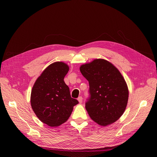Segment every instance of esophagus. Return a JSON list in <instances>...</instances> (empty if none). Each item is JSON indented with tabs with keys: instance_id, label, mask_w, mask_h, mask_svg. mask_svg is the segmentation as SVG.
Returning <instances> with one entry per match:
<instances>
[{
	"instance_id": "34e87169",
	"label": "esophagus",
	"mask_w": 157,
	"mask_h": 157,
	"mask_svg": "<svg viewBox=\"0 0 157 157\" xmlns=\"http://www.w3.org/2000/svg\"><path fill=\"white\" fill-rule=\"evenodd\" d=\"M78 101L79 102V103H82V102H83V98H82V97H79L78 98Z\"/></svg>"
}]
</instances>
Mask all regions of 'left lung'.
<instances>
[{
    "mask_svg": "<svg viewBox=\"0 0 157 157\" xmlns=\"http://www.w3.org/2000/svg\"><path fill=\"white\" fill-rule=\"evenodd\" d=\"M79 70L89 82L91 96L85 108L90 117L101 126L117 121L125 111L129 94L120 71L102 59L81 65Z\"/></svg>",
    "mask_w": 157,
    "mask_h": 157,
    "instance_id": "obj_1",
    "label": "left lung"
}]
</instances>
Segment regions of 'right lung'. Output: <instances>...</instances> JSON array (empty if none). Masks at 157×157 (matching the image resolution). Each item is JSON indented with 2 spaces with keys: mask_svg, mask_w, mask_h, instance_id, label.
Listing matches in <instances>:
<instances>
[{
  "mask_svg": "<svg viewBox=\"0 0 157 157\" xmlns=\"http://www.w3.org/2000/svg\"><path fill=\"white\" fill-rule=\"evenodd\" d=\"M69 66L63 62H56L43 71L32 87L30 104L40 121L55 127L67 121L74 105L78 104L72 98L64 77Z\"/></svg>",
  "mask_w": 157,
  "mask_h": 157,
  "instance_id": "1",
  "label": "right lung"
}]
</instances>
